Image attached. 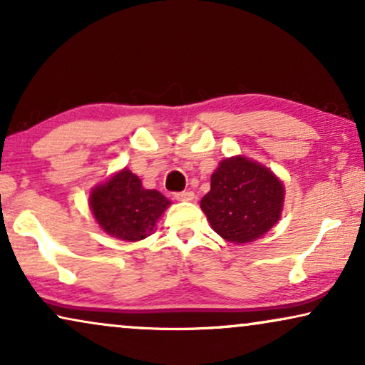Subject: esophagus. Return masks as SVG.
I'll return each mask as SVG.
<instances>
[{
    "label": "esophagus",
    "instance_id": "esophagus-1",
    "mask_svg": "<svg viewBox=\"0 0 365 365\" xmlns=\"http://www.w3.org/2000/svg\"><path fill=\"white\" fill-rule=\"evenodd\" d=\"M174 197H176L178 201H192L194 192L192 191H181V192L174 194Z\"/></svg>",
    "mask_w": 365,
    "mask_h": 365
}]
</instances>
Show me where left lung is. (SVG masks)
<instances>
[{
  "mask_svg": "<svg viewBox=\"0 0 365 365\" xmlns=\"http://www.w3.org/2000/svg\"><path fill=\"white\" fill-rule=\"evenodd\" d=\"M282 182L261 164L242 156L224 159L211 176L201 207L219 236L244 244L266 234L281 217Z\"/></svg>",
  "mask_w": 365,
  "mask_h": 365,
  "instance_id": "left-lung-1",
  "label": "left lung"
}]
</instances>
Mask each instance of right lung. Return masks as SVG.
Here are the masks:
<instances>
[{"instance_id": "right-lung-1", "label": "right lung", "mask_w": 365, "mask_h": 365, "mask_svg": "<svg viewBox=\"0 0 365 365\" xmlns=\"http://www.w3.org/2000/svg\"><path fill=\"white\" fill-rule=\"evenodd\" d=\"M91 209L103 231L123 241H139L153 232L169 204L161 192L144 189L128 169L91 192Z\"/></svg>"}]
</instances>
